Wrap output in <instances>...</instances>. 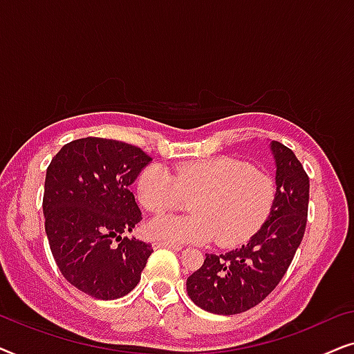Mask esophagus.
Returning <instances> with one entry per match:
<instances>
[{"label":"esophagus","instance_id":"esophagus-1","mask_svg":"<svg viewBox=\"0 0 354 354\" xmlns=\"http://www.w3.org/2000/svg\"><path fill=\"white\" fill-rule=\"evenodd\" d=\"M153 248H154V250H158V248H171V250H174V251H180V250H182V245L166 243V241H154Z\"/></svg>","mask_w":354,"mask_h":354}]
</instances>
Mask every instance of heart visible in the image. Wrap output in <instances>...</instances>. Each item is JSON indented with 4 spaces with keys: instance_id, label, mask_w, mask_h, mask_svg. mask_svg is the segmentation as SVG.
<instances>
[{
    "instance_id": "heart-1",
    "label": "heart",
    "mask_w": 354,
    "mask_h": 354,
    "mask_svg": "<svg viewBox=\"0 0 354 354\" xmlns=\"http://www.w3.org/2000/svg\"><path fill=\"white\" fill-rule=\"evenodd\" d=\"M190 216H158L148 222L149 239L166 243L235 246L258 234L272 214L279 187L269 172L234 156L187 161L169 172L159 164L137 178V196L148 212L174 209L183 198Z\"/></svg>"
}]
</instances>
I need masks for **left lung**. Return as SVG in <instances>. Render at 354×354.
I'll return each instance as SVG.
<instances>
[{
  "label": "left lung",
  "mask_w": 354,
  "mask_h": 354,
  "mask_svg": "<svg viewBox=\"0 0 354 354\" xmlns=\"http://www.w3.org/2000/svg\"><path fill=\"white\" fill-rule=\"evenodd\" d=\"M279 196L274 211L258 234L241 248L225 254H206L187 279L192 301L212 314L245 313L259 304L292 264L308 221L309 177L292 149L270 143Z\"/></svg>",
  "instance_id": "left-lung-1"
}]
</instances>
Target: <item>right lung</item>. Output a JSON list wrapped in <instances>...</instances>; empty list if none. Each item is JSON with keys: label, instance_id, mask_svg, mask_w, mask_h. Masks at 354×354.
<instances>
[{"label": "right lung", "instance_id": "add662e5", "mask_svg": "<svg viewBox=\"0 0 354 354\" xmlns=\"http://www.w3.org/2000/svg\"><path fill=\"white\" fill-rule=\"evenodd\" d=\"M149 161L133 145L86 137L64 145L46 169L53 258L67 282L96 299L132 292L153 253L149 243L122 236L142 221L130 185Z\"/></svg>", "mask_w": 354, "mask_h": 354}]
</instances>
